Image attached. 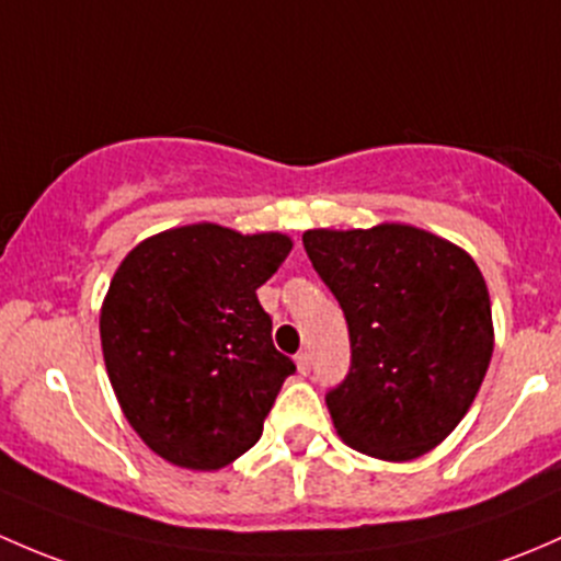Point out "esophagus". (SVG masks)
Wrapping results in <instances>:
<instances>
[{"mask_svg":"<svg viewBox=\"0 0 561 561\" xmlns=\"http://www.w3.org/2000/svg\"><path fill=\"white\" fill-rule=\"evenodd\" d=\"M297 369H299V375H310V367H313V359H310V354L308 351H302V354H297Z\"/></svg>","mask_w":561,"mask_h":561,"instance_id":"34e87169","label":"esophagus"}]
</instances>
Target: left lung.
Returning <instances> with one entry per match:
<instances>
[{
	"mask_svg": "<svg viewBox=\"0 0 561 561\" xmlns=\"http://www.w3.org/2000/svg\"><path fill=\"white\" fill-rule=\"evenodd\" d=\"M302 242L348 321L351 369L327 394L340 440L383 461L440 446L492 362V302L478 264L410 224L308 229Z\"/></svg>",
	"mask_w": 561,
	"mask_h": 561,
	"instance_id": "obj_1",
	"label": "left lung"
}]
</instances>
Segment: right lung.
<instances>
[{"label": "right lung", "mask_w": 561, "mask_h": 561, "mask_svg": "<svg viewBox=\"0 0 561 561\" xmlns=\"http://www.w3.org/2000/svg\"><path fill=\"white\" fill-rule=\"evenodd\" d=\"M291 245L202 221L142 240L115 270L100 313L107 378L131 430L170 465L221 470L262 437L297 367L275 351L256 288Z\"/></svg>", "instance_id": "right-lung-1"}]
</instances>
